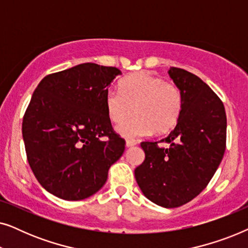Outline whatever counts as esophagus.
I'll return each instance as SVG.
<instances>
[{
  "label": "esophagus",
  "instance_id": "obj_1",
  "mask_svg": "<svg viewBox=\"0 0 248 248\" xmlns=\"http://www.w3.org/2000/svg\"><path fill=\"white\" fill-rule=\"evenodd\" d=\"M137 144V142H135L134 140H127L126 141V147L130 148V147H133V145Z\"/></svg>",
  "mask_w": 248,
  "mask_h": 248
}]
</instances>
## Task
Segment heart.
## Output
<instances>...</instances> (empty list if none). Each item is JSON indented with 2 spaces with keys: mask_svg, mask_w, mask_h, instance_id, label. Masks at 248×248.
Returning <instances> with one entry per match:
<instances>
[{
  "mask_svg": "<svg viewBox=\"0 0 248 248\" xmlns=\"http://www.w3.org/2000/svg\"><path fill=\"white\" fill-rule=\"evenodd\" d=\"M108 118L121 124L133 113L136 116L117 127L122 137L135 139L155 131L164 135L181 120L184 98L177 84L147 72L133 73L120 82V91L108 90L104 98Z\"/></svg>",
  "mask_w": 248,
  "mask_h": 248,
  "instance_id": "b5f03b06",
  "label": "heart"
}]
</instances>
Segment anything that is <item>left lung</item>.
Here are the masks:
<instances>
[{"label": "left lung", "mask_w": 248, "mask_h": 248, "mask_svg": "<svg viewBox=\"0 0 248 248\" xmlns=\"http://www.w3.org/2000/svg\"><path fill=\"white\" fill-rule=\"evenodd\" d=\"M169 76L184 98L178 124L159 141H143L145 158L135 168L138 185L147 198L164 208L192 201L215 175L226 150L227 117L221 99L188 71L170 67Z\"/></svg>", "instance_id": "1"}]
</instances>
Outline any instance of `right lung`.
Here are the masks:
<instances>
[{
	"label": "right lung",
	"instance_id": "obj_1",
	"mask_svg": "<svg viewBox=\"0 0 248 248\" xmlns=\"http://www.w3.org/2000/svg\"><path fill=\"white\" fill-rule=\"evenodd\" d=\"M121 71L83 63L46 76L22 120L27 159L39 184L78 201L99 191L125 140L114 131L104 98Z\"/></svg>",
	"mask_w": 248,
	"mask_h": 248
}]
</instances>
